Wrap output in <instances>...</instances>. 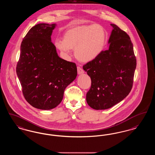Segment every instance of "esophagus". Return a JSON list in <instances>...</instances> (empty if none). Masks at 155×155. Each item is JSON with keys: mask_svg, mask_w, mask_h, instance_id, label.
<instances>
[{"mask_svg": "<svg viewBox=\"0 0 155 155\" xmlns=\"http://www.w3.org/2000/svg\"><path fill=\"white\" fill-rule=\"evenodd\" d=\"M77 71H78V74H82L84 73L83 69L81 68L80 66H77Z\"/></svg>", "mask_w": 155, "mask_h": 155, "instance_id": "obj_1", "label": "esophagus"}]
</instances>
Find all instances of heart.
Wrapping results in <instances>:
<instances>
[{
  "label": "heart",
  "mask_w": 155,
  "mask_h": 155,
  "mask_svg": "<svg viewBox=\"0 0 155 155\" xmlns=\"http://www.w3.org/2000/svg\"><path fill=\"white\" fill-rule=\"evenodd\" d=\"M107 33L101 25L92 24L72 27L65 31L63 39L57 38L54 44L66 56L74 48L75 58L87 63L97 58L104 48Z\"/></svg>",
  "instance_id": "heart-1"
}]
</instances>
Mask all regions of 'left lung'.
Returning <instances> with one entry per match:
<instances>
[{
  "label": "left lung",
  "instance_id": "left-lung-1",
  "mask_svg": "<svg viewBox=\"0 0 155 155\" xmlns=\"http://www.w3.org/2000/svg\"><path fill=\"white\" fill-rule=\"evenodd\" d=\"M113 28L108 50L83 66L91 79L87 93V104L94 110H106L121 101L133 87L136 58L129 36L117 25Z\"/></svg>",
  "mask_w": 155,
  "mask_h": 155
}]
</instances>
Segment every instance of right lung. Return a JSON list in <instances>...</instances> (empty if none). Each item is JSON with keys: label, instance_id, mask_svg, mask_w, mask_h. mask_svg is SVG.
<instances>
[{"label": "right lung", "instance_id": "right-lung-1", "mask_svg": "<svg viewBox=\"0 0 155 155\" xmlns=\"http://www.w3.org/2000/svg\"><path fill=\"white\" fill-rule=\"evenodd\" d=\"M55 24L32 27L21 45L16 72L26 100L48 110L62 101L66 87L77 75L76 64L61 58L51 41Z\"/></svg>", "mask_w": 155, "mask_h": 155}]
</instances>
